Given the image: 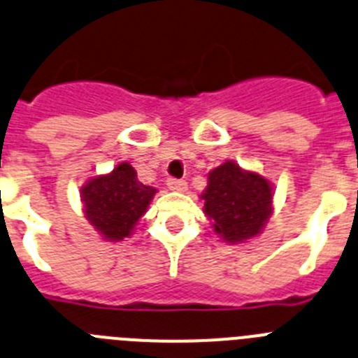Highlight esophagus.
I'll return each mask as SVG.
<instances>
[{"instance_id":"obj_1","label":"esophagus","mask_w":358,"mask_h":358,"mask_svg":"<svg viewBox=\"0 0 358 358\" xmlns=\"http://www.w3.org/2000/svg\"><path fill=\"white\" fill-rule=\"evenodd\" d=\"M167 187H169V189H171V191H176V192H185V191H187V182H185V180L169 178V180H167Z\"/></svg>"}]
</instances>
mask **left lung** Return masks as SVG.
<instances>
[{
	"label": "left lung",
	"instance_id": "left-lung-1",
	"mask_svg": "<svg viewBox=\"0 0 358 358\" xmlns=\"http://www.w3.org/2000/svg\"><path fill=\"white\" fill-rule=\"evenodd\" d=\"M205 214L227 243H244L260 234L271 215L273 192L266 178L243 171L231 160L208 173L201 196Z\"/></svg>",
	"mask_w": 358,
	"mask_h": 358
}]
</instances>
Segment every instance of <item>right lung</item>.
Wrapping results in <instances>:
<instances>
[{
	"mask_svg": "<svg viewBox=\"0 0 358 358\" xmlns=\"http://www.w3.org/2000/svg\"><path fill=\"white\" fill-rule=\"evenodd\" d=\"M157 189L137 180L128 162L119 164L107 176L92 178L82 189L85 215L108 241H123L131 234Z\"/></svg>",
	"mask_w": 358,
	"mask_h": 358,
	"instance_id": "obj_1",
	"label": "right lung"
}]
</instances>
